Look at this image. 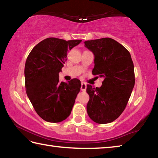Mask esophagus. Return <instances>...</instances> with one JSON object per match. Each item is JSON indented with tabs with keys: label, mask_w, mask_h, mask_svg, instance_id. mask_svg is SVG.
<instances>
[{
	"label": "esophagus",
	"mask_w": 158,
	"mask_h": 158,
	"mask_svg": "<svg viewBox=\"0 0 158 158\" xmlns=\"http://www.w3.org/2000/svg\"><path fill=\"white\" fill-rule=\"evenodd\" d=\"M81 90H82V91H85V90H86V84H85V83H84V82L81 83Z\"/></svg>",
	"instance_id": "1"
}]
</instances>
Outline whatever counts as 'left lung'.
I'll use <instances>...</instances> for the list:
<instances>
[{"mask_svg":"<svg viewBox=\"0 0 158 158\" xmlns=\"http://www.w3.org/2000/svg\"><path fill=\"white\" fill-rule=\"evenodd\" d=\"M84 44L95 56L93 74L104 78L100 88L87 85L90 97L87 113L97 123H109L124 111L135 85L132 58L122 44L109 37L87 40Z\"/></svg>","mask_w":158,"mask_h":158,"instance_id":"left-lung-1","label":"left lung"}]
</instances>
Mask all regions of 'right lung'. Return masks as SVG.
Returning a JSON list of instances; mask_svg holds the SVG:
<instances>
[{
	"instance_id": "obj_1",
	"label": "right lung",
	"mask_w": 158,
	"mask_h": 158,
	"mask_svg": "<svg viewBox=\"0 0 158 158\" xmlns=\"http://www.w3.org/2000/svg\"><path fill=\"white\" fill-rule=\"evenodd\" d=\"M81 42L49 37L35 45L28 56L24 69L26 94L37 114L47 122H61L71 113L81 81L73 79L60 82L58 74L67 53Z\"/></svg>"
}]
</instances>
